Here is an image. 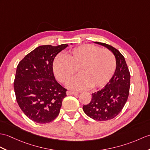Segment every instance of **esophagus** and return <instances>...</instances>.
<instances>
[{
    "label": "esophagus",
    "instance_id": "34e87169",
    "mask_svg": "<svg viewBox=\"0 0 150 150\" xmlns=\"http://www.w3.org/2000/svg\"><path fill=\"white\" fill-rule=\"evenodd\" d=\"M67 94L68 95H76V94H78V93L74 92V91H67Z\"/></svg>",
    "mask_w": 150,
    "mask_h": 150
}]
</instances>
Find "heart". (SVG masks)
I'll return each instance as SVG.
<instances>
[{"mask_svg":"<svg viewBox=\"0 0 150 150\" xmlns=\"http://www.w3.org/2000/svg\"><path fill=\"white\" fill-rule=\"evenodd\" d=\"M116 69V59L107 49L84 44L73 48L67 57L57 54L52 63L54 74L58 81L67 83L77 72L81 75L68 83L69 88L81 90L88 87L102 88L112 78Z\"/></svg>","mask_w":150,"mask_h":150,"instance_id":"b5f03b06","label":"heart"}]
</instances>
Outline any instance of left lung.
Returning <instances> with one entry per match:
<instances>
[{"mask_svg": "<svg viewBox=\"0 0 150 150\" xmlns=\"http://www.w3.org/2000/svg\"><path fill=\"white\" fill-rule=\"evenodd\" d=\"M112 51L116 61V71L106 86L92 94L91 102L83 106L89 117L96 121H107L116 117L126 103L130 86V74L123 55L110 45L95 42Z\"/></svg>", "mask_w": 150, "mask_h": 150, "instance_id": "1", "label": "left lung"}]
</instances>
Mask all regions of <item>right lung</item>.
Masks as SVG:
<instances>
[{
  "label": "right lung",
  "instance_id": "1",
  "mask_svg": "<svg viewBox=\"0 0 150 150\" xmlns=\"http://www.w3.org/2000/svg\"><path fill=\"white\" fill-rule=\"evenodd\" d=\"M67 47V44L40 46L17 66L14 81L16 102L25 116L34 122L50 123L60 112L67 89L55 80L52 63Z\"/></svg>",
  "mask_w": 150,
  "mask_h": 150
}]
</instances>
